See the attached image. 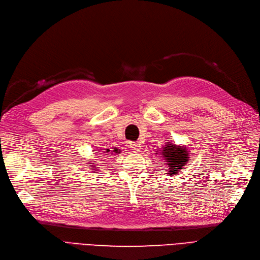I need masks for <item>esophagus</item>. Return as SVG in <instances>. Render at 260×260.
I'll use <instances>...</instances> for the list:
<instances>
[{"label": "esophagus", "instance_id": "obj_1", "mask_svg": "<svg viewBox=\"0 0 260 260\" xmlns=\"http://www.w3.org/2000/svg\"><path fill=\"white\" fill-rule=\"evenodd\" d=\"M129 146H131V148L133 149L134 152H137V151H139V149H140V144L138 142H131Z\"/></svg>", "mask_w": 260, "mask_h": 260}]
</instances>
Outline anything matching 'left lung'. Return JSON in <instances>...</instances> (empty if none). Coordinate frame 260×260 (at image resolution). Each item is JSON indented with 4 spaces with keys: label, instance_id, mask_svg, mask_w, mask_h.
Wrapping results in <instances>:
<instances>
[{
    "label": "left lung",
    "instance_id": "left-lung-1",
    "mask_svg": "<svg viewBox=\"0 0 260 260\" xmlns=\"http://www.w3.org/2000/svg\"><path fill=\"white\" fill-rule=\"evenodd\" d=\"M163 148H165V151H163L161 157L165 158L166 162H169L168 166L170 168V175L177 174L188 161L186 148L172 144H168Z\"/></svg>",
    "mask_w": 260,
    "mask_h": 260
}]
</instances>
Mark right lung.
I'll return each instance as SVG.
<instances>
[{
    "mask_svg": "<svg viewBox=\"0 0 260 260\" xmlns=\"http://www.w3.org/2000/svg\"><path fill=\"white\" fill-rule=\"evenodd\" d=\"M106 152H109V149H107ZM114 152H115V153H118V149H114Z\"/></svg>",
    "mask_w": 260,
    "mask_h": 260,
    "instance_id": "1",
    "label": "right lung"
}]
</instances>
